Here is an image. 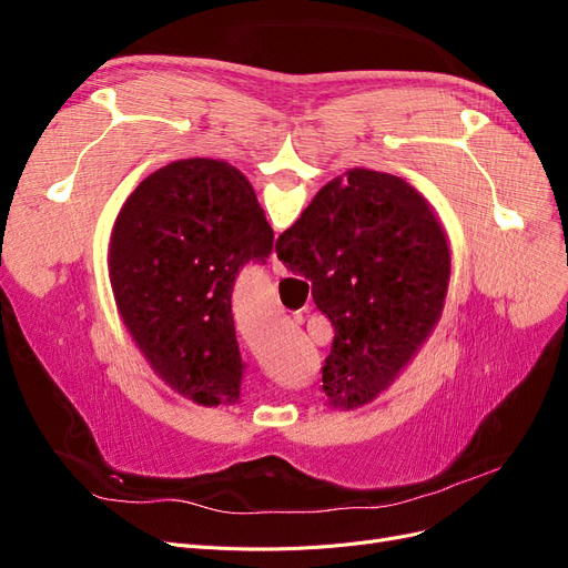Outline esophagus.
Listing matches in <instances>:
<instances>
[{"mask_svg":"<svg viewBox=\"0 0 568 568\" xmlns=\"http://www.w3.org/2000/svg\"><path fill=\"white\" fill-rule=\"evenodd\" d=\"M272 272H274V274H277V277H286V274H288V270L284 267V263L280 261V257H277V255H274V257H272Z\"/></svg>","mask_w":568,"mask_h":568,"instance_id":"esophagus-1","label":"esophagus"}]
</instances>
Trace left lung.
<instances>
[{
  "label": "left lung",
  "instance_id": "1",
  "mask_svg": "<svg viewBox=\"0 0 568 568\" xmlns=\"http://www.w3.org/2000/svg\"><path fill=\"white\" fill-rule=\"evenodd\" d=\"M274 232L242 170L182 159L151 173L109 242L115 307L153 374L203 407L239 403L232 286L272 251Z\"/></svg>",
  "mask_w": 568,
  "mask_h": 568
}]
</instances>
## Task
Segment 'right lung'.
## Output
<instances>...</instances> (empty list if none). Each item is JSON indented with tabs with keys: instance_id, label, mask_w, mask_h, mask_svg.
Returning a JSON list of instances; mask_svg holds the SVG:
<instances>
[{
	"instance_id": "right-lung-1",
	"label": "right lung",
	"mask_w": 568,
	"mask_h": 568,
	"mask_svg": "<svg viewBox=\"0 0 568 568\" xmlns=\"http://www.w3.org/2000/svg\"><path fill=\"white\" fill-rule=\"evenodd\" d=\"M277 257L313 282L334 326L322 388L336 409L382 395L436 329L450 282L448 236L405 180L353 168L324 184Z\"/></svg>"
}]
</instances>
